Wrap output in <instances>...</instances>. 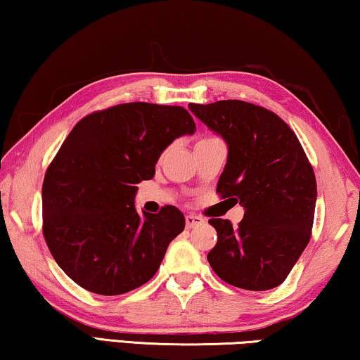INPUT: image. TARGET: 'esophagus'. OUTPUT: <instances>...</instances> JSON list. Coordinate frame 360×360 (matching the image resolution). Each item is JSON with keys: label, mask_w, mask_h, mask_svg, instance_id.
Wrapping results in <instances>:
<instances>
[{"label": "esophagus", "mask_w": 360, "mask_h": 360, "mask_svg": "<svg viewBox=\"0 0 360 360\" xmlns=\"http://www.w3.org/2000/svg\"><path fill=\"white\" fill-rule=\"evenodd\" d=\"M185 222H186V226L188 229H195V226L201 225L204 220L199 217V215H195V214H188L185 217Z\"/></svg>", "instance_id": "1"}]
</instances>
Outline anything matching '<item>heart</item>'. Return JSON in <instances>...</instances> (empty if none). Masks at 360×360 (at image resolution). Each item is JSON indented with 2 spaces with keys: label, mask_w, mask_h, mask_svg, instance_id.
I'll return each instance as SVG.
<instances>
[{
  "label": "heart",
  "mask_w": 360,
  "mask_h": 360,
  "mask_svg": "<svg viewBox=\"0 0 360 360\" xmlns=\"http://www.w3.org/2000/svg\"><path fill=\"white\" fill-rule=\"evenodd\" d=\"M211 138H215V136H204V138H201V140H199L198 143H201V141H207V140H211Z\"/></svg>",
  "instance_id": "1"
}]
</instances>
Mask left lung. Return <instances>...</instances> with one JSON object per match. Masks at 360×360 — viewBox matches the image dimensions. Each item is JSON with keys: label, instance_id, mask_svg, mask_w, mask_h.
I'll list each match as a JSON object with an SVG mask.
<instances>
[{"label": "left lung", "instance_id": "left-lung-1", "mask_svg": "<svg viewBox=\"0 0 360 360\" xmlns=\"http://www.w3.org/2000/svg\"><path fill=\"white\" fill-rule=\"evenodd\" d=\"M188 108L229 145L219 196L245 207L238 226L209 220L217 243L207 261L236 288L272 290L311 240L317 199L312 165L295 131L272 110L240 99Z\"/></svg>", "mask_w": 360, "mask_h": 360}]
</instances>
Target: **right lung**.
Masks as SVG:
<instances>
[{
	"mask_svg": "<svg viewBox=\"0 0 360 360\" xmlns=\"http://www.w3.org/2000/svg\"><path fill=\"white\" fill-rule=\"evenodd\" d=\"M195 130L185 108L151 103L117 104L75 124L48 165L41 204L49 252L77 285L115 296L158 272L185 217L174 206L141 217L136 185L153 179L175 138Z\"/></svg>",
	"mask_w": 360,
	"mask_h": 360,
	"instance_id": "obj_1",
	"label": "right lung"
}]
</instances>
